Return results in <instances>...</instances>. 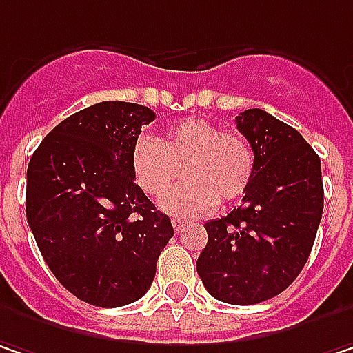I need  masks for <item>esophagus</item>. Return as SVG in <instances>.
<instances>
[{"label": "esophagus", "instance_id": "esophagus-1", "mask_svg": "<svg viewBox=\"0 0 353 353\" xmlns=\"http://www.w3.org/2000/svg\"><path fill=\"white\" fill-rule=\"evenodd\" d=\"M172 224H174V230H176L177 234H179V232H183V228H185V222H183V220H179V218H174V222H172Z\"/></svg>", "mask_w": 353, "mask_h": 353}]
</instances>
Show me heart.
Here are the masks:
<instances>
[{
    "mask_svg": "<svg viewBox=\"0 0 353 353\" xmlns=\"http://www.w3.org/2000/svg\"><path fill=\"white\" fill-rule=\"evenodd\" d=\"M181 170L188 181L161 200V208L172 216L196 218L210 214L218 200H239L254 177L256 157L242 133L198 117L172 125L159 141L139 137L131 149L133 179L151 198L163 196Z\"/></svg>",
    "mask_w": 353,
    "mask_h": 353,
    "instance_id": "1",
    "label": "heart"
}]
</instances>
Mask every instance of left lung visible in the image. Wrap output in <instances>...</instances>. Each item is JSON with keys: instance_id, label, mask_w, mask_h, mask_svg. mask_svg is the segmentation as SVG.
<instances>
[{"instance_id": "1", "label": "left lung", "mask_w": 353, "mask_h": 353, "mask_svg": "<svg viewBox=\"0 0 353 353\" xmlns=\"http://www.w3.org/2000/svg\"><path fill=\"white\" fill-rule=\"evenodd\" d=\"M256 157L242 204L204 224L196 269L212 297L254 305L283 293L303 271L323 214L321 161L301 133L261 109L236 117Z\"/></svg>"}]
</instances>
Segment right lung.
Here are the masks:
<instances>
[{"mask_svg": "<svg viewBox=\"0 0 353 353\" xmlns=\"http://www.w3.org/2000/svg\"><path fill=\"white\" fill-rule=\"evenodd\" d=\"M153 119L143 105L97 103L56 125L30 159L28 224L50 271L84 303L141 299L174 236L131 174V149Z\"/></svg>", "mask_w": 353, "mask_h": 353, "instance_id": "1", "label": "right lung"}]
</instances>
